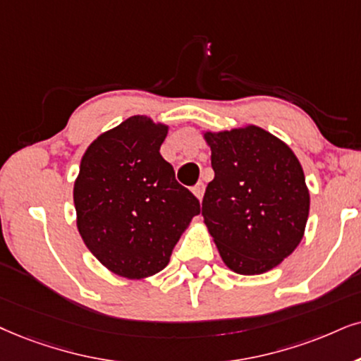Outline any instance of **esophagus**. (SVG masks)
<instances>
[{
	"label": "esophagus",
	"mask_w": 361,
	"mask_h": 361,
	"mask_svg": "<svg viewBox=\"0 0 361 361\" xmlns=\"http://www.w3.org/2000/svg\"><path fill=\"white\" fill-rule=\"evenodd\" d=\"M191 191H193V195L200 200V202H202L203 193H204V185L203 183H196L193 188H191Z\"/></svg>",
	"instance_id": "1"
}]
</instances>
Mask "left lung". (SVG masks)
<instances>
[{
  "mask_svg": "<svg viewBox=\"0 0 361 361\" xmlns=\"http://www.w3.org/2000/svg\"><path fill=\"white\" fill-rule=\"evenodd\" d=\"M214 178L202 214L223 263L262 275L300 245L310 213L303 168L285 141L257 125L203 131Z\"/></svg>",
  "mask_w": 361,
  "mask_h": 361,
  "instance_id": "left-lung-1",
  "label": "left lung"
}]
</instances>
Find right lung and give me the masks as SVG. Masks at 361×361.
Here are the masks:
<instances>
[{
    "mask_svg": "<svg viewBox=\"0 0 361 361\" xmlns=\"http://www.w3.org/2000/svg\"><path fill=\"white\" fill-rule=\"evenodd\" d=\"M170 126L130 116L90 143L73 186L76 226L106 270L128 280L157 275L200 213L159 154Z\"/></svg>",
    "mask_w": 361,
    "mask_h": 361,
    "instance_id": "obj_1",
    "label": "right lung"
}]
</instances>
